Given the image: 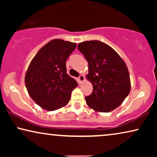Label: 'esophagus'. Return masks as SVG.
Listing matches in <instances>:
<instances>
[{"instance_id": "34e87169", "label": "esophagus", "mask_w": 157, "mask_h": 157, "mask_svg": "<svg viewBox=\"0 0 157 157\" xmlns=\"http://www.w3.org/2000/svg\"><path fill=\"white\" fill-rule=\"evenodd\" d=\"M84 80H85V77L83 76V75H80V76H79V77L78 78V81L79 83H83V81H84Z\"/></svg>"}]
</instances>
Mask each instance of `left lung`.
Instances as JSON below:
<instances>
[{
	"label": "left lung",
	"mask_w": 157,
	"mask_h": 157,
	"mask_svg": "<svg viewBox=\"0 0 157 157\" xmlns=\"http://www.w3.org/2000/svg\"><path fill=\"white\" fill-rule=\"evenodd\" d=\"M78 49L89 63L86 78L93 84L91 94L85 97L87 105L99 112L117 109L131 90L125 62L111 47L99 40L80 43Z\"/></svg>",
	"instance_id": "obj_1"
}]
</instances>
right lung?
Masks as SVG:
<instances>
[{"mask_svg":"<svg viewBox=\"0 0 157 157\" xmlns=\"http://www.w3.org/2000/svg\"><path fill=\"white\" fill-rule=\"evenodd\" d=\"M76 43L53 39L38 51L25 76L29 96L41 108L54 111L69 102L78 83L66 73V61Z\"/></svg>","mask_w":157,"mask_h":157,"instance_id":"obj_1","label":"right lung"}]
</instances>
